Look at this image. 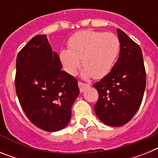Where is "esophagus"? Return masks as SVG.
Returning <instances> with one entry per match:
<instances>
[{"label":"esophagus","instance_id":"obj_1","mask_svg":"<svg viewBox=\"0 0 158 158\" xmlns=\"http://www.w3.org/2000/svg\"><path fill=\"white\" fill-rule=\"evenodd\" d=\"M78 86H79V89H80V92L82 93L87 88L90 87V85L89 84H85V83H83L81 81H78Z\"/></svg>","mask_w":158,"mask_h":158}]
</instances>
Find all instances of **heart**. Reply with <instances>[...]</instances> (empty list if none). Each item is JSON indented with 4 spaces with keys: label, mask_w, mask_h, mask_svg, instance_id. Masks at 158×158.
<instances>
[{
    "label": "heart",
    "mask_w": 158,
    "mask_h": 158,
    "mask_svg": "<svg viewBox=\"0 0 158 158\" xmlns=\"http://www.w3.org/2000/svg\"><path fill=\"white\" fill-rule=\"evenodd\" d=\"M68 47L69 49H62L59 53L61 63L68 73H76L81 59L84 77L101 78L112 69L120 42L113 33L84 30L69 38Z\"/></svg>",
    "instance_id": "obj_1"
}]
</instances>
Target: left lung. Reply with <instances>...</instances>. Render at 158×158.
<instances>
[{
	"label": "left lung",
	"mask_w": 158,
	"mask_h": 158,
	"mask_svg": "<svg viewBox=\"0 0 158 158\" xmlns=\"http://www.w3.org/2000/svg\"><path fill=\"white\" fill-rule=\"evenodd\" d=\"M120 53L117 62L100 81L93 85L99 94L94 105L101 122L111 127L123 126L136 114L142 104L146 73L141 47L117 28Z\"/></svg>",
	"instance_id": "8db88e82"
}]
</instances>
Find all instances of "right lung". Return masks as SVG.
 <instances>
[{"instance_id":"obj_1","label":"right lung","mask_w":158,"mask_h":158,"mask_svg":"<svg viewBox=\"0 0 158 158\" xmlns=\"http://www.w3.org/2000/svg\"><path fill=\"white\" fill-rule=\"evenodd\" d=\"M16 67V95L29 120L49 132L63 129L79 88L76 78L62 70L46 35H35L20 50Z\"/></svg>"}]
</instances>
